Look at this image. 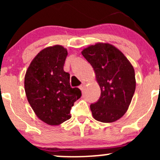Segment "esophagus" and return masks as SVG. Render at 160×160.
<instances>
[{
    "instance_id": "34e87169",
    "label": "esophagus",
    "mask_w": 160,
    "mask_h": 160,
    "mask_svg": "<svg viewBox=\"0 0 160 160\" xmlns=\"http://www.w3.org/2000/svg\"><path fill=\"white\" fill-rule=\"evenodd\" d=\"M79 88H80V90H81V91H83L84 88H85V84H84V83L81 84V85H80V86H79Z\"/></svg>"
}]
</instances>
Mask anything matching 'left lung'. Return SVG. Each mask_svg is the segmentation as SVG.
I'll return each mask as SVG.
<instances>
[{
  "label": "left lung",
  "instance_id": "8db88e82",
  "mask_svg": "<svg viewBox=\"0 0 160 160\" xmlns=\"http://www.w3.org/2000/svg\"><path fill=\"white\" fill-rule=\"evenodd\" d=\"M94 69L101 88L100 98L90 104L93 117L113 122L127 111L135 91L132 65L118 49L109 43H96L82 51Z\"/></svg>",
  "mask_w": 160,
  "mask_h": 160
}]
</instances>
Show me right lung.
I'll return each mask as SVG.
<instances>
[{
    "label": "right lung",
    "mask_w": 160,
    "mask_h": 160,
    "mask_svg": "<svg viewBox=\"0 0 160 160\" xmlns=\"http://www.w3.org/2000/svg\"><path fill=\"white\" fill-rule=\"evenodd\" d=\"M67 56V49L62 46L43 49L25 74L28 101L38 118L50 126L69 120L71 108L82 95L80 89L71 87L69 73L64 71Z\"/></svg>",
    "instance_id": "add662e5"
}]
</instances>
